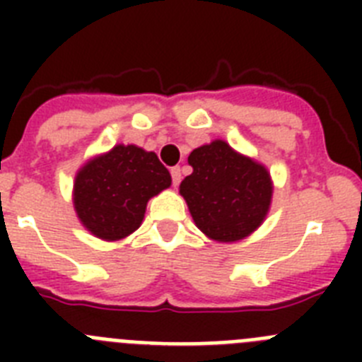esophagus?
Returning <instances> with one entry per match:
<instances>
[{
    "instance_id": "esophagus-1",
    "label": "esophagus",
    "mask_w": 362,
    "mask_h": 362,
    "mask_svg": "<svg viewBox=\"0 0 362 362\" xmlns=\"http://www.w3.org/2000/svg\"><path fill=\"white\" fill-rule=\"evenodd\" d=\"M170 175H172V185H174V187H179V183H181V168H179V166L170 168Z\"/></svg>"
}]
</instances>
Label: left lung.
<instances>
[{
  "instance_id": "1",
  "label": "left lung",
  "mask_w": 362,
  "mask_h": 362,
  "mask_svg": "<svg viewBox=\"0 0 362 362\" xmlns=\"http://www.w3.org/2000/svg\"><path fill=\"white\" fill-rule=\"evenodd\" d=\"M194 168L179 187L197 228L221 243L254 232L268 212L272 181L267 168L214 141L188 156Z\"/></svg>"
}]
</instances>
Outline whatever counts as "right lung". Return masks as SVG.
<instances>
[{
	"label": "right lung",
	"instance_id": "1",
	"mask_svg": "<svg viewBox=\"0 0 362 362\" xmlns=\"http://www.w3.org/2000/svg\"><path fill=\"white\" fill-rule=\"evenodd\" d=\"M170 183V174L156 153L117 145L76 175L74 206L94 235L116 241L139 228L150 197Z\"/></svg>",
	"mask_w": 362,
	"mask_h": 362
}]
</instances>
